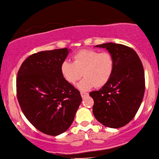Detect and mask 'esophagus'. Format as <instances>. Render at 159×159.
<instances>
[{"label":"esophagus","instance_id":"esophagus-1","mask_svg":"<svg viewBox=\"0 0 159 159\" xmlns=\"http://www.w3.org/2000/svg\"><path fill=\"white\" fill-rule=\"evenodd\" d=\"M81 95L82 98H84L85 97H86V96L89 95V94L86 93V92H81Z\"/></svg>","mask_w":159,"mask_h":159}]
</instances>
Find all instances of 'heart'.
Here are the masks:
<instances>
[{"label": "heart", "mask_w": 159, "mask_h": 159, "mask_svg": "<svg viewBox=\"0 0 159 159\" xmlns=\"http://www.w3.org/2000/svg\"><path fill=\"white\" fill-rule=\"evenodd\" d=\"M114 61L108 52L84 49L73 56V62L65 61L61 65V73L68 83L75 84L84 75L78 87L87 91L94 86L102 87L111 78L114 72Z\"/></svg>", "instance_id": "obj_1"}]
</instances>
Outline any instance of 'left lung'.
<instances>
[{"mask_svg":"<svg viewBox=\"0 0 159 159\" xmlns=\"http://www.w3.org/2000/svg\"><path fill=\"white\" fill-rule=\"evenodd\" d=\"M96 47L108 50L114 58V68L109 81L89 93L94 100V116L106 127L121 128L133 120L143 99V65L136 51L126 45L108 43Z\"/></svg>","mask_w":159,"mask_h":159,"instance_id":"obj_1","label":"left lung"}]
</instances>
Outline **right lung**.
Returning a JSON list of instances; mask_svg holds the SVG:
<instances>
[{
    "label": "right lung",
    "instance_id": "add662e5",
    "mask_svg": "<svg viewBox=\"0 0 159 159\" xmlns=\"http://www.w3.org/2000/svg\"><path fill=\"white\" fill-rule=\"evenodd\" d=\"M67 48L38 52L23 62L17 77V97L27 120L43 133L57 136L73 123L81 103L80 92L62 76Z\"/></svg>",
    "mask_w": 159,
    "mask_h": 159
}]
</instances>
